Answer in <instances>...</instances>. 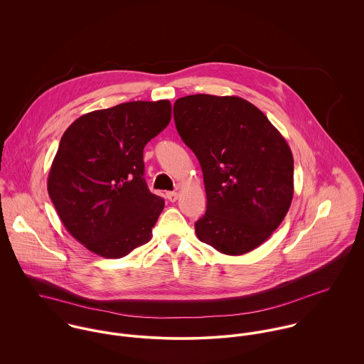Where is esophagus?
Segmentation results:
<instances>
[{
  "mask_svg": "<svg viewBox=\"0 0 364 364\" xmlns=\"http://www.w3.org/2000/svg\"><path fill=\"white\" fill-rule=\"evenodd\" d=\"M166 199L169 202H176L178 200V192H168L166 193Z\"/></svg>",
  "mask_w": 364,
  "mask_h": 364,
  "instance_id": "1",
  "label": "esophagus"
}]
</instances>
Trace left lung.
<instances>
[{
    "mask_svg": "<svg viewBox=\"0 0 364 364\" xmlns=\"http://www.w3.org/2000/svg\"><path fill=\"white\" fill-rule=\"evenodd\" d=\"M173 119L203 171L208 206L195 223L198 238L232 257L258 248L293 200L294 162L284 137L238 97L179 98Z\"/></svg>",
    "mask_w": 364,
    "mask_h": 364,
    "instance_id": "left-lung-1",
    "label": "left lung"
}]
</instances>
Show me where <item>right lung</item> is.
Here are the masks:
<instances>
[{
  "label": "right lung",
  "instance_id": "right-lung-1",
  "mask_svg": "<svg viewBox=\"0 0 364 364\" xmlns=\"http://www.w3.org/2000/svg\"><path fill=\"white\" fill-rule=\"evenodd\" d=\"M166 100L82 114L64 132L48 191L67 231L91 252L117 259L149 242L164 208L144 179L143 151L171 120Z\"/></svg>",
  "mask_w": 364,
  "mask_h": 364
}]
</instances>
